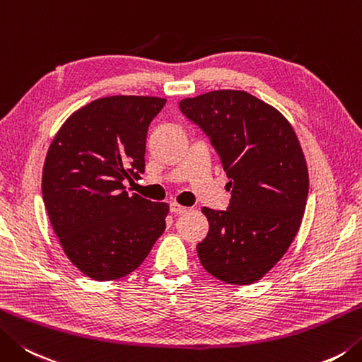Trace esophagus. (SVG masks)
Instances as JSON below:
<instances>
[{
  "instance_id": "1",
  "label": "esophagus",
  "mask_w": 362,
  "mask_h": 362,
  "mask_svg": "<svg viewBox=\"0 0 362 362\" xmlns=\"http://www.w3.org/2000/svg\"><path fill=\"white\" fill-rule=\"evenodd\" d=\"M170 209H172V213H175V214H182V213H186V211H187L186 206H182V204L176 203V202L170 203Z\"/></svg>"
}]
</instances>
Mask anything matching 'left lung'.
Masks as SVG:
<instances>
[{"label": "left lung", "mask_w": 362, "mask_h": 362, "mask_svg": "<svg viewBox=\"0 0 362 362\" xmlns=\"http://www.w3.org/2000/svg\"><path fill=\"white\" fill-rule=\"evenodd\" d=\"M221 156L231 200L227 211L203 206L209 230L197 244L203 268L231 285H249L285 255L301 227L309 170L295 129L262 99L217 90L182 99Z\"/></svg>", "instance_id": "left-lung-1"}]
</instances>
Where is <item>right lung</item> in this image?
<instances>
[{
  "mask_svg": "<svg viewBox=\"0 0 362 362\" xmlns=\"http://www.w3.org/2000/svg\"><path fill=\"white\" fill-rule=\"evenodd\" d=\"M167 99L108 96L78 108L50 143L42 197L71 263L94 281L137 269L165 230L168 203L129 195L145 172L146 134Z\"/></svg>",
  "mask_w": 362,
  "mask_h": 362,
  "instance_id": "add662e5",
  "label": "right lung"
}]
</instances>
